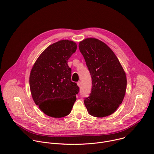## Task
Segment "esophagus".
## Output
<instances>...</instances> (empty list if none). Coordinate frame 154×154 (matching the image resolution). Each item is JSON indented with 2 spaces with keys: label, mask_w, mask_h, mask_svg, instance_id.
<instances>
[{
  "label": "esophagus",
  "mask_w": 154,
  "mask_h": 154,
  "mask_svg": "<svg viewBox=\"0 0 154 154\" xmlns=\"http://www.w3.org/2000/svg\"><path fill=\"white\" fill-rule=\"evenodd\" d=\"M77 85H78V86H79V87H81V82L80 81L78 82H77Z\"/></svg>",
  "instance_id": "esophagus-1"
}]
</instances>
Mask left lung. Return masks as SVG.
<instances>
[{"mask_svg":"<svg viewBox=\"0 0 154 154\" xmlns=\"http://www.w3.org/2000/svg\"><path fill=\"white\" fill-rule=\"evenodd\" d=\"M79 48L92 81L90 96L84 101L88 113L98 118L110 115L124 99L125 72L113 51L99 39H85L79 42Z\"/></svg>","mask_w":154,"mask_h":154,"instance_id":"left-lung-1","label":"left lung"}]
</instances>
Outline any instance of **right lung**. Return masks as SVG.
Returning <instances> with one entry per match:
<instances>
[{
	"label": "right lung",
	"instance_id": "obj_1",
	"mask_svg": "<svg viewBox=\"0 0 154 154\" xmlns=\"http://www.w3.org/2000/svg\"><path fill=\"white\" fill-rule=\"evenodd\" d=\"M75 42L61 40L49 45L39 56L29 75L31 94L35 104L47 115H68L79 91L71 80L67 60L76 51Z\"/></svg>",
	"mask_w": 154,
	"mask_h": 154
}]
</instances>
